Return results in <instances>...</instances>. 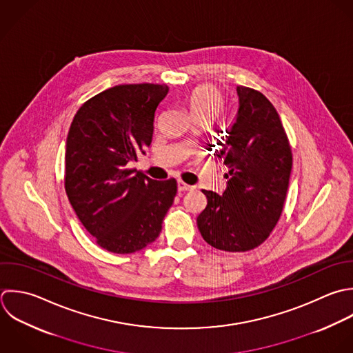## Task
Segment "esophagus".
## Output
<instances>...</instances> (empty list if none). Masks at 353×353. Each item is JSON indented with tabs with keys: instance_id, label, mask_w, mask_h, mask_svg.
I'll return each mask as SVG.
<instances>
[{
	"instance_id": "esophagus-1",
	"label": "esophagus",
	"mask_w": 353,
	"mask_h": 353,
	"mask_svg": "<svg viewBox=\"0 0 353 353\" xmlns=\"http://www.w3.org/2000/svg\"><path fill=\"white\" fill-rule=\"evenodd\" d=\"M177 188H179L180 192H188V191H192L195 187H194V185H190V184H187V183H184L183 180H179V181H177Z\"/></svg>"
}]
</instances>
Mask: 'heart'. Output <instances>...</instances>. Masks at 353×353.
I'll use <instances>...</instances> for the list:
<instances>
[{"label":"heart","mask_w":353,"mask_h":353,"mask_svg":"<svg viewBox=\"0 0 353 353\" xmlns=\"http://www.w3.org/2000/svg\"><path fill=\"white\" fill-rule=\"evenodd\" d=\"M185 105L192 117L213 119L223 108V97L212 85H198L185 94Z\"/></svg>","instance_id":"heart-1"}]
</instances>
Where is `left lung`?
<instances>
[{
	"instance_id": "obj_1",
	"label": "left lung",
	"mask_w": 353,
	"mask_h": 353,
	"mask_svg": "<svg viewBox=\"0 0 353 353\" xmlns=\"http://www.w3.org/2000/svg\"><path fill=\"white\" fill-rule=\"evenodd\" d=\"M236 122L217 154L228 166L223 195L202 190L208 205L196 224L202 238L223 252H249L278 224L293 165L279 114L259 90L238 86Z\"/></svg>"
}]
</instances>
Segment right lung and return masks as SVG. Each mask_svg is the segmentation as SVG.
Listing matches in <instances>:
<instances>
[{
	"instance_id": "1",
	"label": "right lung",
	"mask_w": 353,
	"mask_h": 353,
	"mask_svg": "<svg viewBox=\"0 0 353 353\" xmlns=\"http://www.w3.org/2000/svg\"><path fill=\"white\" fill-rule=\"evenodd\" d=\"M168 85L128 83L86 100L65 144L64 188L96 243L130 254L152 243L177 194L176 179L157 181L129 168L150 147Z\"/></svg>"
}]
</instances>
